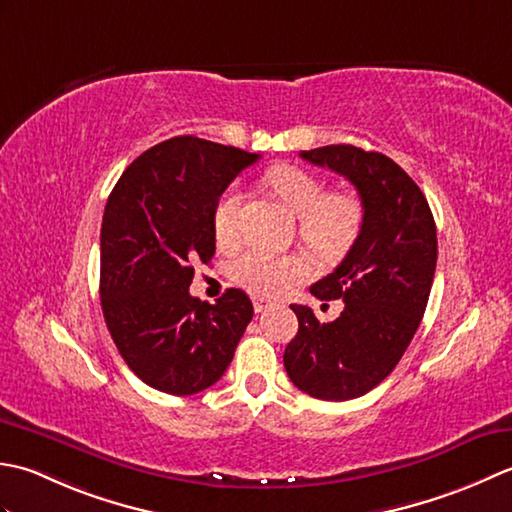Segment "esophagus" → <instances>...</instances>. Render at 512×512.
Instances as JSON below:
<instances>
[{
    "label": "esophagus",
    "mask_w": 512,
    "mask_h": 512,
    "mask_svg": "<svg viewBox=\"0 0 512 512\" xmlns=\"http://www.w3.org/2000/svg\"><path fill=\"white\" fill-rule=\"evenodd\" d=\"M271 307V302L265 300V298H254V311L256 314H263V311H267Z\"/></svg>",
    "instance_id": "1"
}]
</instances>
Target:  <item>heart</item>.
Segmentation results:
<instances>
[{
    "label": "heart",
    "instance_id": "obj_1",
    "mask_svg": "<svg viewBox=\"0 0 512 512\" xmlns=\"http://www.w3.org/2000/svg\"><path fill=\"white\" fill-rule=\"evenodd\" d=\"M265 185L298 216L302 243L322 258H340L356 243L362 227V205L349 192H327L316 174L298 165H276L267 170ZM243 194L227 187L212 212L214 238L221 247L236 245L241 236ZM232 276L254 296H280L311 276V263L302 254H276L247 249L232 265Z\"/></svg>",
    "mask_w": 512,
    "mask_h": 512
}]
</instances>
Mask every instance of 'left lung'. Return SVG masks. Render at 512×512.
<instances>
[{"label":"left lung","instance_id":"1","mask_svg":"<svg viewBox=\"0 0 512 512\" xmlns=\"http://www.w3.org/2000/svg\"><path fill=\"white\" fill-rule=\"evenodd\" d=\"M309 163L342 174L362 201L356 243L333 274L311 285L320 300H342V314L320 322L291 305L298 333L285 349L289 380L311 398H360L387 378L413 340L429 302L437 234L431 207L398 163L356 145L305 150Z\"/></svg>","mask_w":512,"mask_h":512}]
</instances>
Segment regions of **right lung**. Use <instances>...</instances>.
<instances>
[{
	"label": "right lung",
	"mask_w": 512,
	"mask_h": 512,
	"mask_svg": "<svg viewBox=\"0 0 512 512\" xmlns=\"http://www.w3.org/2000/svg\"><path fill=\"white\" fill-rule=\"evenodd\" d=\"M258 154L174 137L132 161L101 223V309L121 358L148 387L192 395L212 387L254 316L243 289L216 305L190 294L194 263L216 249L212 212Z\"/></svg>",
	"instance_id": "1"
}]
</instances>
